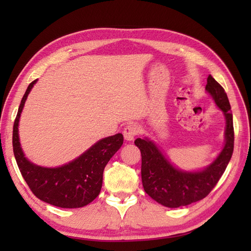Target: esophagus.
I'll return each mask as SVG.
<instances>
[{
	"instance_id": "obj_1",
	"label": "esophagus",
	"mask_w": 251,
	"mask_h": 251,
	"mask_svg": "<svg viewBox=\"0 0 251 251\" xmlns=\"http://www.w3.org/2000/svg\"><path fill=\"white\" fill-rule=\"evenodd\" d=\"M138 130H139V128H138V126L136 124L127 125L124 128V131H123V135H124L125 140H127V141L134 140L135 136L138 134Z\"/></svg>"
}]
</instances>
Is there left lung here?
<instances>
[{
    "label": "left lung",
    "mask_w": 251,
    "mask_h": 251,
    "mask_svg": "<svg viewBox=\"0 0 251 251\" xmlns=\"http://www.w3.org/2000/svg\"><path fill=\"white\" fill-rule=\"evenodd\" d=\"M207 94L223 113L226 120L222 150L209 165L201 169L184 170L166 156L150 138H137L135 145L141 152V179L146 193L158 204L168 208L190 205L204 199L215 188L225 173L234 149V128L231 105L225 89L209 75Z\"/></svg>",
    "instance_id": "1"
}]
</instances>
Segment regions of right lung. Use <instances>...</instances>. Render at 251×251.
I'll use <instances>...</instances> for the list:
<instances>
[{
    "instance_id": "add662e5",
    "label": "right lung",
    "mask_w": 251,
    "mask_h": 251,
    "mask_svg": "<svg viewBox=\"0 0 251 251\" xmlns=\"http://www.w3.org/2000/svg\"><path fill=\"white\" fill-rule=\"evenodd\" d=\"M36 82L37 79L26 88L14 123L13 149L16 162L37 199L61 208L84 207L99 195L105 165L120 150L124 138L122 134L102 138L81 155L61 166L44 167L32 163L20 145L19 121L28 95Z\"/></svg>"
}]
</instances>
